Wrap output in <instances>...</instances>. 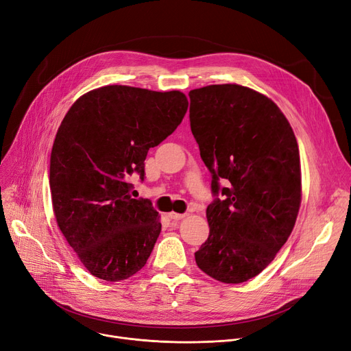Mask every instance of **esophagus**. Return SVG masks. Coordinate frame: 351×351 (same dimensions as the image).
Here are the masks:
<instances>
[{"label": "esophagus", "mask_w": 351, "mask_h": 351, "mask_svg": "<svg viewBox=\"0 0 351 351\" xmlns=\"http://www.w3.org/2000/svg\"><path fill=\"white\" fill-rule=\"evenodd\" d=\"M169 216V219L171 220H175V221H178V220H182L186 215H183V213H175V212H172V213H169L168 215Z\"/></svg>", "instance_id": "obj_1"}]
</instances>
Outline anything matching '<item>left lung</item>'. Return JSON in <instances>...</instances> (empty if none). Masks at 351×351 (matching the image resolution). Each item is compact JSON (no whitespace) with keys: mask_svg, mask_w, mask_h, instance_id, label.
Returning a JSON list of instances; mask_svg holds the SVG:
<instances>
[{"mask_svg":"<svg viewBox=\"0 0 351 351\" xmlns=\"http://www.w3.org/2000/svg\"><path fill=\"white\" fill-rule=\"evenodd\" d=\"M189 97L192 134L216 196L196 264L220 282L241 284L271 264L293 230L302 199L298 143L282 111L252 88L212 84Z\"/></svg>","mask_w":351,"mask_h":351,"instance_id":"obj_1","label":"left lung"}]
</instances>
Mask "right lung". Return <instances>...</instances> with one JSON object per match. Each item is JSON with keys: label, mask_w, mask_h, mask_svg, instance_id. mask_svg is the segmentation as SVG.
<instances>
[{"label": "right lung", "mask_w": 351, "mask_h": 351, "mask_svg": "<svg viewBox=\"0 0 351 351\" xmlns=\"http://www.w3.org/2000/svg\"><path fill=\"white\" fill-rule=\"evenodd\" d=\"M183 93L130 86L91 90L70 107L51 154L53 213L69 245L86 269L119 282L141 269L159 237L156 210L132 199L135 172L144 180V160L182 123Z\"/></svg>", "instance_id": "add662e5"}]
</instances>
